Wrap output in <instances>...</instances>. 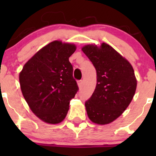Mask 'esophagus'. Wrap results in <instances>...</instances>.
<instances>
[{
	"label": "esophagus",
	"mask_w": 156,
	"mask_h": 156,
	"mask_svg": "<svg viewBox=\"0 0 156 156\" xmlns=\"http://www.w3.org/2000/svg\"><path fill=\"white\" fill-rule=\"evenodd\" d=\"M77 82H78V87H81V85H82V81H81V80H79V81H78Z\"/></svg>",
	"instance_id": "34e87169"
}]
</instances>
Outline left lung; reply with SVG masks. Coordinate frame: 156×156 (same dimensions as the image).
Returning a JSON list of instances; mask_svg holds the SVG:
<instances>
[{"label":"left lung","instance_id":"left-lung-1","mask_svg":"<svg viewBox=\"0 0 156 156\" xmlns=\"http://www.w3.org/2000/svg\"><path fill=\"white\" fill-rule=\"evenodd\" d=\"M82 51L97 71V85L85 102L91 122L107 125L119 118L131 102L136 88L130 62L106 43L83 47Z\"/></svg>","mask_w":156,"mask_h":156}]
</instances>
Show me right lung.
Returning a JSON list of instances; mask_svg holds the SVG:
<instances>
[{
    "label": "right lung",
    "instance_id": "right-lung-1",
    "mask_svg": "<svg viewBox=\"0 0 156 156\" xmlns=\"http://www.w3.org/2000/svg\"><path fill=\"white\" fill-rule=\"evenodd\" d=\"M76 50L72 44L54 41L37 51L20 73L22 93L37 117L46 123H60L69 102L78 90L69 60Z\"/></svg>",
    "mask_w": 156,
    "mask_h": 156
}]
</instances>
